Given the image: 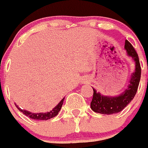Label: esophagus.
Instances as JSON below:
<instances>
[{
	"label": "esophagus",
	"mask_w": 148,
	"mask_h": 148,
	"mask_svg": "<svg viewBox=\"0 0 148 148\" xmlns=\"http://www.w3.org/2000/svg\"><path fill=\"white\" fill-rule=\"evenodd\" d=\"M83 82H84V83H86V82H88V80H87V79H86H86H85V80H84Z\"/></svg>",
	"instance_id": "obj_1"
}]
</instances>
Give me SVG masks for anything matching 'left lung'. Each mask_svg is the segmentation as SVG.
Segmentation results:
<instances>
[{"instance_id": "left-lung-1", "label": "left lung", "mask_w": 148, "mask_h": 148, "mask_svg": "<svg viewBox=\"0 0 148 148\" xmlns=\"http://www.w3.org/2000/svg\"><path fill=\"white\" fill-rule=\"evenodd\" d=\"M127 54L135 62V70L131 74L127 88L123 92L114 97L105 96L97 92L93 88L94 94L90 102V108L94 112L102 114H113L122 111L131 102L136 94L141 77V66L136 51L127 40L125 42Z\"/></svg>"}]
</instances>
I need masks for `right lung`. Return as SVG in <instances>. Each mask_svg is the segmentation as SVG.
<instances>
[{"mask_svg": "<svg viewBox=\"0 0 148 148\" xmlns=\"http://www.w3.org/2000/svg\"><path fill=\"white\" fill-rule=\"evenodd\" d=\"M65 98H62V100L59 102V103L52 109L50 111H48L46 113H32L29 110H24V109H21V108L18 107V106L16 105V103H14L15 106L17 107V108L21 111L22 113H23V114H25L26 116H29V118L33 119H38V120H48V119H50L51 118H54V116L58 115V113L60 112L61 108H62V103H63V101H64Z\"/></svg>", "mask_w": 148, "mask_h": 148, "instance_id": "obj_1", "label": "right lung"}]
</instances>
